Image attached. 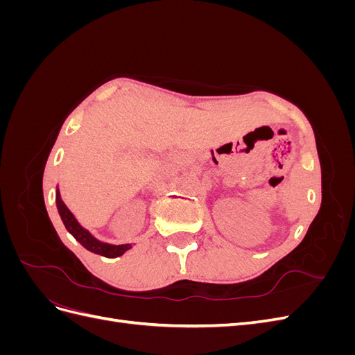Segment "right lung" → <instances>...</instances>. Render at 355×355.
<instances>
[{
  "label": "right lung",
  "instance_id": "obj_1",
  "mask_svg": "<svg viewBox=\"0 0 355 355\" xmlns=\"http://www.w3.org/2000/svg\"><path fill=\"white\" fill-rule=\"evenodd\" d=\"M56 206H58V211H59V216L65 225L67 231L72 235V237L77 240L84 249H87L92 253L96 254H101L105 257H118L124 254L127 250H130L133 244H110V243H105L101 241L94 237V235L89 231L85 230L83 225L77 220V218L73 216V213L67 207V204L63 202L62 197H60V191L56 187Z\"/></svg>",
  "mask_w": 355,
  "mask_h": 355
}]
</instances>
